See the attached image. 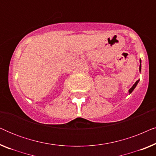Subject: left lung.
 I'll list each match as a JSON object with an SVG mask.
<instances>
[{
    "mask_svg": "<svg viewBox=\"0 0 156 156\" xmlns=\"http://www.w3.org/2000/svg\"><path fill=\"white\" fill-rule=\"evenodd\" d=\"M140 69H141V65H140V67H139V70H140ZM138 81H139V80L136 81V83H135V84H134L133 85V87H131V88L129 89V93H130V94H131V93L132 92V91H133V89H135V87H136V85H137V84H138Z\"/></svg>",
    "mask_w": 156,
    "mask_h": 156,
    "instance_id": "1",
    "label": "left lung"
}]
</instances>
